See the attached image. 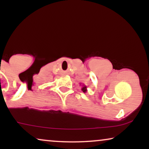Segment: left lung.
<instances>
[{"label": "left lung", "instance_id": "left-lung-1", "mask_svg": "<svg viewBox=\"0 0 149 149\" xmlns=\"http://www.w3.org/2000/svg\"><path fill=\"white\" fill-rule=\"evenodd\" d=\"M82 86H83V87H82V89H81V90H82L84 93H86L87 91V86H86V85H83Z\"/></svg>", "mask_w": 149, "mask_h": 149}]
</instances>
